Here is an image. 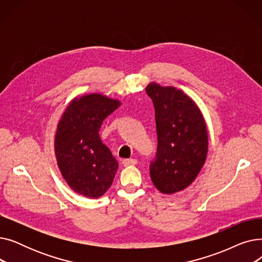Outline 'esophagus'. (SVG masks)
<instances>
[{"instance_id":"esophagus-1","label":"esophagus","mask_w":262,"mask_h":262,"mask_svg":"<svg viewBox=\"0 0 262 262\" xmlns=\"http://www.w3.org/2000/svg\"><path fill=\"white\" fill-rule=\"evenodd\" d=\"M137 163V160L134 158H129V159H123L122 160V164L124 167H129V166H135Z\"/></svg>"}]
</instances>
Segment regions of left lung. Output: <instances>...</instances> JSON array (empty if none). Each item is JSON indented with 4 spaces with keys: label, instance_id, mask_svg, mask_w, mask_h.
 Segmentation results:
<instances>
[{
    "label": "left lung",
    "instance_id": "1",
    "mask_svg": "<svg viewBox=\"0 0 262 262\" xmlns=\"http://www.w3.org/2000/svg\"><path fill=\"white\" fill-rule=\"evenodd\" d=\"M155 108L157 152L149 164L154 186L173 194L190 186L204 166L207 128L196 104L183 91L150 82L145 89Z\"/></svg>",
    "mask_w": 262,
    "mask_h": 262
}]
</instances>
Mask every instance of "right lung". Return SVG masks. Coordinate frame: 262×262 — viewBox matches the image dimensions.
<instances>
[{
    "label": "right lung",
    "mask_w": 262,
    "mask_h": 262,
    "mask_svg": "<svg viewBox=\"0 0 262 262\" xmlns=\"http://www.w3.org/2000/svg\"><path fill=\"white\" fill-rule=\"evenodd\" d=\"M120 105L98 93L82 95L67 107L58 123L55 155L63 178L76 193L100 198L114 182L119 163L99 132Z\"/></svg>",
    "instance_id": "obj_1"
}]
</instances>
